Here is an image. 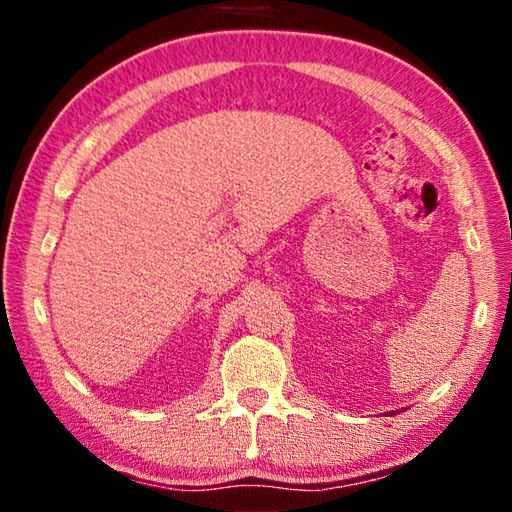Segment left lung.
I'll use <instances>...</instances> for the list:
<instances>
[{
  "mask_svg": "<svg viewBox=\"0 0 512 512\" xmlns=\"http://www.w3.org/2000/svg\"><path fill=\"white\" fill-rule=\"evenodd\" d=\"M388 415H391V413H388ZM393 415H395V413H393Z\"/></svg>",
  "mask_w": 512,
  "mask_h": 512,
  "instance_id": "1",
  "label": "left lung"
}]
</instances>
